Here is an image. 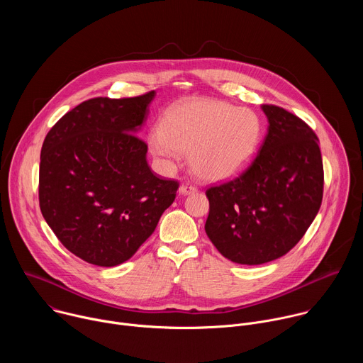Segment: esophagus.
Returning a JSON list of instances; mask_svg holds the SVG:
<instances>
[{
	"label": "esophagus",
	"mask_w": 363,
	"mask_h": 363,
	"mask_svg": "<svg viewBox=\"0 0 363 363\" xmlns=\"http://www.w3.org/2000/svg\"><path fill=\"white\" fill-rule=\"evenodd\" d=\"M196 192V186L192 185V184H182L179 186V194L181 195H189V194H194Z\"/></svg>",
	"instance_id": "esophagus-1"
}]
</instances>
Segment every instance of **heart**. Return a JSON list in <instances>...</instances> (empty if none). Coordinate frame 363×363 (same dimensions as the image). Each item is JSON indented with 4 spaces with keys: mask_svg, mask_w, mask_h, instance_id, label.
I'll list each match as a JSON object with an SVG mask.
<instances>
[{
    "mask_svg": "<svg viewBox=\"0 0 363 363\" xmlns=\"http://www.w3.org/2000/svg\"><path fill=\"white\" fill-rule=\"evenodd\" d=\"M262 133V121L252 111L223 100L195 99L168 111L162 129L150 133L149 146L155 157L169 161L191 152L196 175L223 181L247 168Z\"/></svg>",
    "mask_w": 363,
    "mask_h": 363,
    "instance_id": "b5f03b06",
    "label": "heart"
}]
</instances>
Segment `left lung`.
<instances>
[{
	"instance_id": "1",
	"label": "left lung",
	"mask_w": 363,
	"mask_h": 363,
	"mask_svg": "<svg viewBox=\"0 0 363 363\" xmlns=\"http://www.w3.org/2000/svg\"><path fill=\"white\" fill-rule=\"evenodd\" d=\"M267 135L251 165L235 179L206 189L205 233L233 263L257 266L289 252L319 213L323 162L307 123L262 105Z\"/></svg>"
}]
</instances>
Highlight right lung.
Listing matches in <instances>:
<instances>
[{"label": "right lung", "instance_id": "add662e5", "mask_svg": "<svg viewBox=\"0 0 363 363\" xmlns=\"http://www.w3.org/2000/svg\"><path fill=\"white\" fill-rule=\"evenodd\" d=\"M155 91L89 99L47 133L40 157L41 214L82 260L113 267L152 235L179 184L155 175L136 135Z\"/></svg>", "mask_w": 363, "mask_h": 363}]
</instances>
